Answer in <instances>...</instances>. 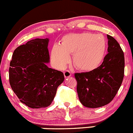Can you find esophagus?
I'll return each mask as SVG.
<instances>
[{
  "instance_id": "34e87169",
  "label": "esophagus",
  "mask_w": 133,
  "mask_h": 133,
  "mask_svg": "<svg viewBox=\"0 0 133 133\" xmlns=\"http://www.w3.org/2000/svg\"><path fill=\"white\" fill-rule=\"evenodd\" d=\"M64 76H65V77H66V78L69 77H71V75H72V74H71V73L69 71H68V70L65 71L64 72Z\"/></svg>"
}]
</instances>
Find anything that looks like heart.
Wrapping results in <instances>:
<instances>
[{"label":"heart","instance_id":"1","mask_svg":"<svg viewBox=\"0 0 133 133\" xmlns=\"http://www.w3.org/2000/svg\"><path fill=\"white\" fill-rule=\"evenodd\" d=\"M107 43L104 35L90 33L67 35L61 44H56L51 50V60L55 67L63 68L70 60L76 68L91 71L98 68L104 60Z\"/></svg>","mask_w":133,"mask_h":133}]
</instances>
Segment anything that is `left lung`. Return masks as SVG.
Here are the masks:
<instances>
[{
    "instance_id": "obj_1",
    "label": "left lung",
    "mask_w": 133,
    "mask_h": 133,
    "mask_svg": "<svg viewBox=\"0 0 133 133\" xmlns=\"http://www.w3.org/2000/svg\"><path fill=\"white\" fill-rule=\"evenodd\" d=\"M107 55L100 66L89 72L75 74L77 91L84 106L96 108L109 104L119 89L124 77L125 58L119 44L107 35Z\"/></svg>"
}]
</instances>
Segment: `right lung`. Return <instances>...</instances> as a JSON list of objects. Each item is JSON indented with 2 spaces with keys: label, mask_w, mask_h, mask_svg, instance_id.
<instances>
[{
  "label": "right lung",
  "mask_w": 133,
  "mask_h": 133,
  "mask_svg": "<svg viewBox=\"0 0 133 133\" xmlns=\"http://www.w3.org/2000/svg\"><path fill=\"white\" fill-rule=\"evenodd\" d=\"M49 38H35L14 50L9 68L11 88L20 102L31 108L49 106L64 81L62 71L47 66Z\"/></svg>",
  "instance_id": "obj_1"
}]
</instances>
